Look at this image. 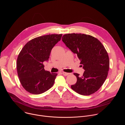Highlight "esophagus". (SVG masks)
I'll use <instances>...</instances> for the list:
<instances>
[{"mask_svg":"<svg viewBox=\"0 0 125 125\" xmlns=\"http://www.w3.org/2000/svg\"><path fill=\"white\" fill-rule=\"evenodd\" d=\"M62 74H63L64 76H68V75H69L70 74L68 73H66V72H62Z\"/></svg>","mask_w":125,"mask_h":125,"instance_id":"1","label":"esophagus"}]
</instances>
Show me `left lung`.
Returning <instances> with one entry per match:
<instances>
[{
    "label": "left lung",
    "instance_id": "1",
    "mask_svg": "<svg viewBox=\"0 0 125 125\" xmlns=\"http://www.w3.org/2000/svg\"><path fill=\"white\" fill-rule=\"evenodd\" d=\"M62 40L77 55L85 70L81 77L74 73L77 81L71 88L83 95L94 94L102 85L108 73L109 59L104 46L96 38L85 34H65Z\"/></svg>",
    "mask_w": 125,
    "mask_h": 125
}]
</instances>
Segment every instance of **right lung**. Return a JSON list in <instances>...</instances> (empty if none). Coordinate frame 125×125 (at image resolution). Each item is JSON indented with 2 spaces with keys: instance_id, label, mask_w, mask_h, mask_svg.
Instances as JSON below:
<instances>
[{
  "instance_id": "1",
  "label": "right lung",
  "mask_w": 125,
  "mask_h": 125,
  "mask_svg": "<svg viewBox=\"0 0 125 125\" xmlns=\"http://www.w3.org/2000/svg\"><path fill=\"white\" fill-rule=\"evenodd\" d=\"M62 35L52 34L35 38L21 50L17 60V70L20 82L28 92L40 94L54 84L57 74L45 71L43 63L48 61L52 48L60 41Z\"/></svg>"
}]
</instances>
